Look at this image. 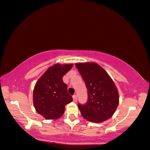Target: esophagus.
Segmentation results:
<instances>
[{
  "label": "esophagus",
  "instance_id": "1",
  "mask_svg": "<svg viewBox=\"0 0 150 150\" xmlns=\"http://www.w3.org/2000/svg\"><path fill=\"white\" fill-rule=\"evenodd\" d=\"M73 98L74 102H77V97L76 95H73Z\"/></svg>",
  "mask_w": 150,
  "mask_h": 150
}]
</instances>
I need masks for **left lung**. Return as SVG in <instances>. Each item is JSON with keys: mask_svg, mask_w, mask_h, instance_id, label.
<instances>
[{"mask_svg": "<svg viewBox=\"0 0 150 150\" xmlns=\"http://www.w3.org/2000/svg\"><path fill=\"white\" fill-rule=\"evenodd\" d=\"M75 67L87 89V101L77 105L82 117L95 123L110 118L119 104L118 91L110 77L95 63L77 64Z\"/></svg>", "mask_w": 150, "mask_h": 150, "instance_id": "obj_1", "label": "left lung"}]
</instances>
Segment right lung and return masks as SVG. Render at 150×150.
Listing matches in <instances>:
<instances>
[{"label":"right lung","instance_id":"obj_1","mask_svg":"<svg viewBox=\"0 0 150 150\" xmlns=\"http://www.w3.org/2000/svg\"><path fill=\"white\" fill-rule=\"evenodd\" d=\"M73 67L72 64H56L49 68L38 80L33 90V104L36 111L47 120H56L65 112V106L73 101L68 93L63 76Z\"/></svg>","mask_w":150,"mask_h":150}]
</instances>
